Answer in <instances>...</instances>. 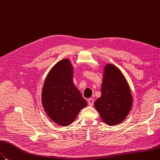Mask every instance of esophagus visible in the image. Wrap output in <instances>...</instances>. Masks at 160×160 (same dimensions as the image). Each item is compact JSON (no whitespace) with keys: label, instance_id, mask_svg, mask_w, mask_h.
I'll return each instance as SVG.
<instances>
[{"label":"esophagus","instance_id":"obj_1","mask_svg":"<svg viewBox=\"0 0 160 160\" xmlns=\"http://www.w3.org/2000/svg\"><path fill=\"white\" fill-rule=\"evenodd\" d=\"M88 103L90 106H92L94 104V100L92 98H89L88 100Z\"/></svg>","mask_w":160,"mask_h":160}]
</instances>
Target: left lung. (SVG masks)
<instances>
[{
  "label": "left lung",
  "instance_id": "1",
  "mask_svg": "<svg viewBox=\"0 0 160 160\" xmlns=\"http://www.w3.org/2000/svg\"><path fill=\"white\" fill-rule=\"evenodd\" d=\"M132 94L128 82L120 70L112 63L104 66L101 97L94 107L104 122L108 125L120 123L131 111Z\"/></svg>",
  "mask_w": 160,
  "mask_h": 160
}]
</instances>
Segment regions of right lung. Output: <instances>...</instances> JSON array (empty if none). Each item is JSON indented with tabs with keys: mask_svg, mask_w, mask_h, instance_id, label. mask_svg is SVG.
<instances>
[{
	"mask_svg": "<svg viewBox=\"0 0 160 160\" xmlns=\"http://www.w3.org/2000/svg\"><path fill=\"white\" fill-rule=\"evenodd\" d=\"M73 68L69 59H63L52 68L44 81L41 100L44 110L54 123L72 124L81 109L87 106L73 81Z\"/></svg>",
	"mask_w": 160,
	"mask_h": 160,
	"instance_id": "add662e5",
	"label": "right lung"
}]
</instances>
